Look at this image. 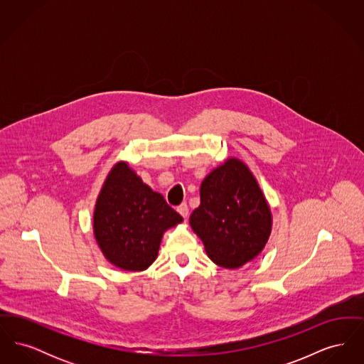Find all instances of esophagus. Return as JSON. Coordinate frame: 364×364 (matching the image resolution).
Returning <instances> with one entry per match:
<instances>
[{"instance_id": "1", "label": "esophagus", "mask_w": 364, "mask_h": 364, "mask_svg": "<svg viewBox=\"0 0 364 364\" xmlns=\"http://www.w3.org/2000/svg\"><path fill=\"white\" fill-rule=\"evenodd\" d=\"M177 211H178V214H180L183 218H187V217H188V213H190L187 203H181V205L177 208Z\"/></svg>"}]
</instances>
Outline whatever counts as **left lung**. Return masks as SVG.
Wrapping results in <instances>:
<instances>
[{"label": "left lung", "mask_w": 364, "mask_h": 364, "mask_svg": "<svg viewBox=\"0 0 364 364\" xmlns=\"http://www.w3.org/2000/svg\"><path fill=\"white\" fill-rule=\"evenodd\" d=\"M190 225L221 267L236 269L259 255L272 232V213L244 162L229 158L206 176Z\"/></svg>", "instance_id": "8db88e82"}]
</instances>
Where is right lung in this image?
<instances>
[{
  "label": "right lung",
  "mask_w": 364,
  "mask_h": 364,
  "mask_svg": "<svg viewBox=\"0 0 364 364\" xmlns=\"http://www.w3.org/2000/svg\"><path fill=\"white\" fill-rule=\"evenodd\" d=\"M183 221L127 162H117L105 180L94 210V235L116 267L146 270L158 255L162 235Z\"/></svg>",
  "instance_id": "add662e5"
}]
</instances>
